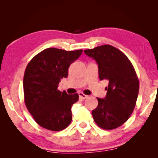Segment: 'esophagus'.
I'll return each mask as SVG.
<instances>
[{
    "label": "esophagus",
    "instance_id": "obj_1",
    "mask_svg": "<svg viewBox=\"0 0 158 158\" xmlns=\"http://www.w3.org/2000/svg\"><path fill=\"white\" fill-rule=\"evenodd\" d=\"M79 98L81 99H83V100H85V99H86L88 98V97H89V96L84 94L83 93H79Z\"/></svg>",
    "mask_w": 158,
    "mask_h": 158
}]
</instances>
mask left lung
I'll return each mask as SVG.
<instances>
[{
	"label": "left lung",
	"instance_id": "left-lung-1",
	"mask_svg": "<svg viewBox=\"0 0 158 158\" xmlns=\"http://www.w3.org/2000/svg\"><path fill=\"white\" fill-rule=\"evenodd\" d=\"M98 65L99 78L109 81L106 97L97 98L98 105L92 111L94 121L104 130L121 126L130 117L137 100L139 81L132 63L123 53L105 44L84 50Z\"/></svg>",
	"mask_w": 158,
	"mask_h": 158
}]
</instances>
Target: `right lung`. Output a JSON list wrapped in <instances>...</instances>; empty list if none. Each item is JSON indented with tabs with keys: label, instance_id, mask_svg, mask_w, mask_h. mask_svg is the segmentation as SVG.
I'll list each match as a JSON object with an SVG mask.
<instances>
[{
	"label": "right lung",
	"instance_id": "obj_1",
	"mask_svg": "<svg viewBox=\"0 0 158 158\" xmlns=\"http://www.w3.org/2000/svg\"><path fill=\"white\" fill-rule=\"evenodd\" d=\"M83 50L65 51L48 48L28 63L23 76L26 108L41 127L52 131L65 129L72 121L71 108L79 95L58 90L61 79L68 76V68Z\"/></svg>",
	"mask_w": 158,
	"mask_h": 158
}]
</instances>
